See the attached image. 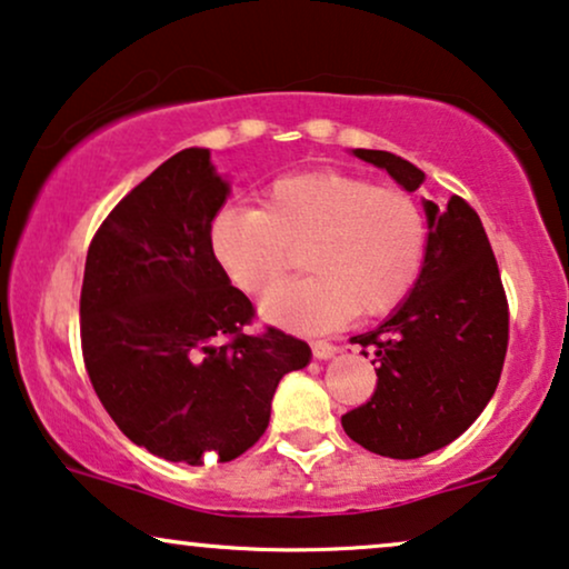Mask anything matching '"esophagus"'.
<instances>
[{
  "instance_id": "1",
  "label": "esophagus",
  "mask_w": 569,
  "mask_h": 569,
  "mask_svg": "<svg viewBox=\"0 0 569 569\" xmlns=\"http://www.w3.org/2000/svg\"><path fill=\"white\" fill-rule=\"evenodd\" d=\"M338 351V347L336 343H330V341H312V355L318 357V359H330Z\"/></svg>"
}]
</instances>
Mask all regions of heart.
I'll return each mask as SVG.
<instances>
[{
    "label": "heart",
    "mask_w": 569,
    "mask_h": 569,
    "mask_svg": "<svg viewBox=\"0 0 569 569\" xmlns=\"http://www.w3.org/2000/svg\"><path fill=\"white\" fill-rule=\"evenodd\" d=\"M210 243L226 276L260 297L291 270L297 247L312 276L264 299V318L297 330H326L359 312H391L426 264L428 222L409 191L341 170L278 178L264 207H231L212 220Z\"/></svg>",
    "instance_id": "1"
}]
</instances>
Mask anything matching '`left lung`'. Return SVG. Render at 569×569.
<instances>
[{"instance_id": "8db88e82", "label": "left lung", "mask_w": 569, "mask_h": 569, "mask_svg": "<svg viewBox=\"0 0 569 569\" xmlns=\"http://www.w3.org/2000/svg\"><path fill=\"white\" fill-rule=\"evenodd\" d=\"M407 191L426 172L378 149H357ZM428 251L412 293L383 326L355 336L378 365L376 391L341 417L351 441L391 459H417L465 433L491 401L505 368L509 305L491 241L462 197L426 201Z\"/></svg>"}]
</instances>
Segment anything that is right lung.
<instances>
[{
  "label": "right lung",
  "mask_w": 569,
  "mask_h": 569,
  "mask_svg": "<svg viewBox=\"0 0 569 569\" xmlns=\"http://www.w3.org/2000/svg\"><path fill=\"white\" fill-rule=\"evenodd\" d=\"M228 183L207 149H183L114 204L93 233L81 349L114 426L170 462H231L270 422L280 378L307 341L254 322L210 243Z\"/></svg>",
  "instance_id": "obj_1"
}]
</instances>
